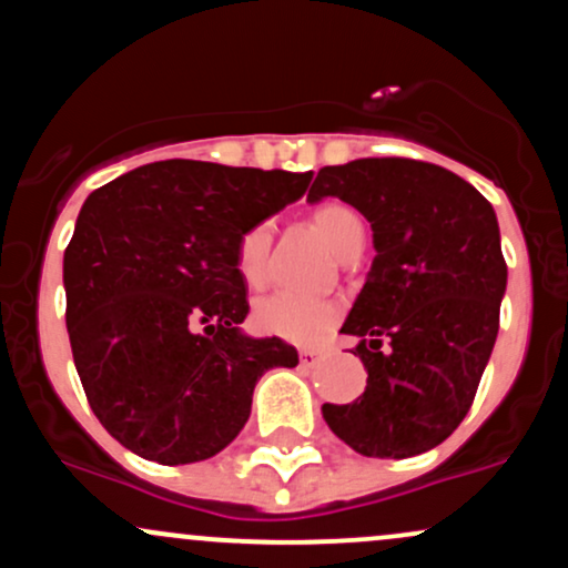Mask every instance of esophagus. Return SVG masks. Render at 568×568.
<instances>
[{"instance_id": "esophagus-1", "label": "esophagus", "mask_w": 568, "mask_h": 568, "mask_svg": "<svg viewBox=\"0 0 568 568\" xmlns=\"http://www.w3.org/2000/svg\"><path fill=\"white\" fill-rule=\"evenodd\" d=\"M323 355L326 353L317 351V347H302V351H298V361H302V366H315Z\"/></svg>"}]
</instances>
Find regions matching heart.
<instances>
[{
	"instance_id": "heart-1",
	"label": "heart",
	"mask_w": 568,
	"mask_h": 568,
	"mask_svg": "<svg viewBox=\"0 0 568 568\" xmlns=\"http://www.w3.org/2000/svg\"><path fill=\"white\" fill-rule=\"evenodd\" d=\"M310 226L326 240L336 258L351 261L364 247V217L345 202H323L310 213ZM272 221H255L236 236L234 266L242 283L261 288L270 277ZM342 307L326 296H302L280 291L261 298L253 310V326L261 334L294 342V345H315L339 323Z\"/></svg>"
}]
</instances>
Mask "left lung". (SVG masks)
<instances>
[{
    "label": "left lung",
    "mask_w": 568,
    "mask_h": 568,
    "mask_svg": "<svg viewBox=\"0 0 568 568\" xmlns=\"http://www.w3.org/2000/svg\"><path fill=\"white\" fill-rule=\"evenodd\" d=\"M321 196L353 204L377 251L342 326L361 339L366 390L323 417L361 456L432 450L469 413L498 334L507 261L494 207L445 166L396 155L323 166L307 199Z\"/></svg>",
    "instance_id": "left-lung-1"
}]
</instances>
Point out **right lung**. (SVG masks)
Segmentation results:
<instances>
[{"label": "right lung", "instance_id": "add662e5", "mask_svg": "<svg viewBox=\"0 0 568 568\" xmlns=\"http://www.w3.org/2000/svg\"><path fill=\"white\" fill-rule=\"evenodd\" d=\"M313 172L155 161L85 199L64 251L67 332L93 415L159 464L221 453L251 417L283 339L240 334L236 236L307 191Z\"/></svg>", "mask_w": 568, "mask_h": 568}]
</instances>
